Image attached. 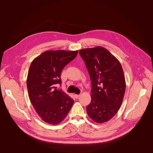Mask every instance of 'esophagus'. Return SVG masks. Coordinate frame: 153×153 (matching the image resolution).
Segmentation results:
<instances>
[{"label": "esophagus", "instance_id": "34e87169", "mask_svg": "<svg viewBox=\"0 0 153 153\" xmlns=\"http://www.w3.org/2000/svg\"><path fill=\"white\" fill-rule=\"evenodd\" d=\"M80 96V94H75V98H76V99L79 98Z\"/></svg>", "mask_w": 153, "mask_h": 153}]
</instances>
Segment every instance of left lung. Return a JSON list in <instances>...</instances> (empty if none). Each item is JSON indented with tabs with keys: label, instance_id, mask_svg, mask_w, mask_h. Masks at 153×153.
I'll return each instance as SVG.
<instances>
[{
	"label": "left lung",
	"instance_id": "1",
	"mask_svg": "<svg viewBox=\"0 0 153 153\" xmlns=\"http://www.w3.org/2000/svg\"><path fill=\"white\" fill-rule=\"evenodd\" d=\"M89 73L91 102L87 106L89 117L96 123L107 122L117 114L126 90V81L120 62L102 47L79 51Z\"/></svg>",
	"mask_w": 153,
	"mask_h": 153
}]
</instances>
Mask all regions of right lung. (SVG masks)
<instances>
[{"label":"right lung","instance_id":"add662e5","mask_svg":"<svg viewBox=\"0 0 153 153\" xmlns=\"http://www.w3.org/2000/svg\"><path fill=\"white\" fill-rule=\"evenodd\" d=\"M77 53V50H48L31 62L27 78V90L32 105L45 123L59 124L72 107L73 100L55 85L61 84L63 68Z\"/></svg>","mask_w":153,"mask_h":153}]
</instances>
